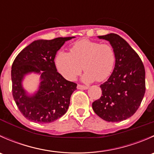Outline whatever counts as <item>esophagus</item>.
Instances as JSON below:
<instances>
[{"label":"esophagus","instance_id":"1","mask_svg":"<svg viewBox=\"0 0 154 154\" xmlns=\"http://www.w3.org/2000/svg\"><path fill=\"white\" fill-rule=\"evenodd\" d=\"M88 88V87L87 86H83V85H80V84L77 85V88H78V89H81V90L87 89Z\"/></svg>","mask_w":154,"mask_h":154}]
</instances>
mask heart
<instances>
[{
	"label": "heart",
	"mask_w": 154,
	"mask_h": 154,
	"mask_svg": "<svg viewBox=\"0 0 154 154\" xmlns=\"http://www.w3.org/2000/svg\"><path fill=\"white\" fill-rule=\"evenodd\" d=\"M116 59V51L111 45L84 38L74 43L70 53L59 51L55 65L59 72L68 80H74L83 69L85 82L95 80L102 82L112 72Z\"/></svg>",
	"instance_id": "b5f03b06"
}]
</instances>
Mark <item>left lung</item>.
<instances>
[{"mask_svg": "<svg viewBox=\"0 0 154 154\" xmlns=\"http://www.w3.org/2000/svg\"><path fill=\"white\" fill-rule=\"evenodd\" d=\"M116 51V65L107 81L100 86L102 96L92 109L106 122H118L131 117L139 109L145 93V70L137 53L120 35H100Z\"/></svg>", "mask_w": 154, "mask_h": 154, "instance_id": "1", "label": "left lung"}]
</instances>
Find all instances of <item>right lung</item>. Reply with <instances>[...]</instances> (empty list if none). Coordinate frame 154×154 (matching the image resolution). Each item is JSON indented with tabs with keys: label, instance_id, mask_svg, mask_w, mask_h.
Listing matches in <instances>:
<instances>
[{
	"label": "right lung",
	"instance_id": "right-lung-1",
	"mask_svg": "<svg viewBox=\"0 0 154 154\" xmlns=\"http://www.w3.org/2000/svg\"><path fill=\"white\" fill-rule=\"evenodd\" d=\"M73 38L37 40L15 57L11 70L12 96L21 114L31 122L50 123L67 112L77 83L68 81L57 72L54 58L64 43ZM30 72L41 74V82L38 91L29 97L21 86V81L24 75Z\"/></svg>",
	"mask_w": 154,
	"mask_h": 154
}]
</instances>
